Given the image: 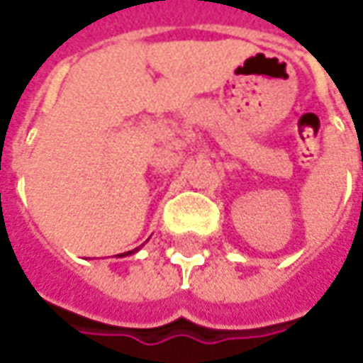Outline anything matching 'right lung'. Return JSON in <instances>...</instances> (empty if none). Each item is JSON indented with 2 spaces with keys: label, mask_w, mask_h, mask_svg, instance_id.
Here are the masks:
<instances>
[{
  "label": "right lung",
  "mask_w": 363,
  "mask_h": 363,
  "mask_svg": "<svg viewBox=\"0 0 363 363\" xmlns=\"http://www.w3.org/2000/svg\"><path fill=\"white\" fill-rule=\"evenodd\" d=\"M135 251H138V249H135ZM130 252H134V251H130Z\"/></svg>",
  "instance_id": "add662e5"
}]
</instances>
